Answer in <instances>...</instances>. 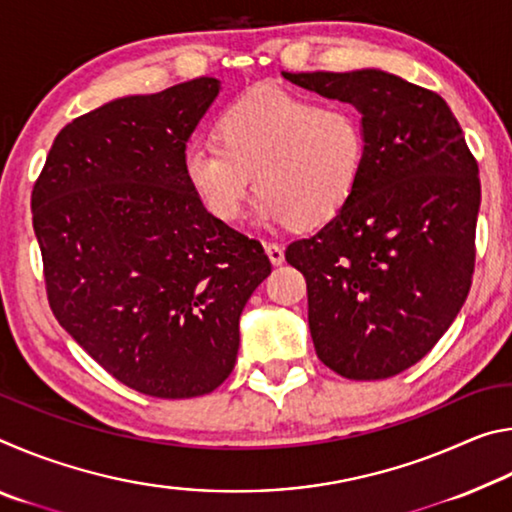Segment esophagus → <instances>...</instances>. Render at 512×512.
Listing matches in <instances>:
<instances>
[{"label": "esophagus", "instance_id": "obj_1", "mask_svg": "<svg viewBox=\"0 0 512 512\" xmlns=\"http://www.w3.org/2000/svg\"><path fill=\"white\" fill-rule=\"evenodd\" d=\"M264 250L268 259H271L273 266H280L284 262V248L280 244H273V241H266L264 244Z\"/></svg>", "mask_w": 512, "mask_h": 512}]
</instances>
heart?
I'll return each instance as SVG.
<instances>
[{
  "instance_id": "1",
  "label": "heart",
  "mask_w": 512,
  "mask_h": 512,
  "mask_svg": "<svg viewBox=\"0 0 512 512\" xmlns=\"http://www.w3.org/2000/svg\"><path fill=\"white\" fill-rule=\"evenodd\" d=\"M214 140L187 144L183 169L205 210L237 219L253 187L259 219L309 230L339 214L366 169L357 112L266 88L225 108Z\"/></svg>"
}]
</instances>
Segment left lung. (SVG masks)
Instances as JSON below:
<instances>
[{"mask_svg": "<svg viewBox=\"0 0 512 512\" xmlns=\"http://www.w3.org/2000/svg\"><path fill=\"white\" fill-rule=\"evenodd\" d=\"M284 79L352 103L368 142L348 205L284 255L307 280L316 354L345 379L400 375L440 341L470 293L479 164L445 99L400 76Z\"/></svg>", "mask_w": 512, "mask_h": 512, "instance_id": "obj_1", "label": "left lung"}]
</instances>
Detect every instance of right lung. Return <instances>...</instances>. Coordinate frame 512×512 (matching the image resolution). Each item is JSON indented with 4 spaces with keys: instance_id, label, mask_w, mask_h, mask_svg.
<instances>
[{
    "instance_id": "obj_1",
    "label": "right lung",
    "mask_w": 512,
    "mask_h": 512,
    "mask_svg": "<svg viewBox=\"0 0 512 512\" xmlns=\"http://www.w3.org/2000/svg\"><path fill=\"white\" fill-rule=\"evenodd\" d=\"M219 88L203 76L76 117L31 194L56 320L117 381L162 400L228 379L241 311L271 273L262 244L185 178L187 140Z\"/></svg>"
}]
</instances>
